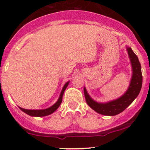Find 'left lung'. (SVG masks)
Returning <instances> with one entry per match:
<instances>
[{"instance_id": "left-lung-1", "label": "left lung", "mask_w": 150, "mask_h": 150, "mask_svg": "<svg viewBox=\"0 0 150 150\" xmlns=\"http://www.w3.org/2000/svg\"><path fill=\"white\" fill-rule=\"evenodd\" d=\"M126 49L130 60L132 74L129 87L122 96L106 103H98L90 97L85 87H84V94L86 103L92 109L100 115L114 116L121 113L136 99L142 88V70L138 57L131 47L126 46Z\"/></svg>"}]
</instances>
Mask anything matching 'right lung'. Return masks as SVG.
Wrapping results in <instances>:
<instances>
[{
	"mask_svg": "<svg viewBox=\"0 0 150 150\" xmlns=\"http://www.w3.org/2000/svg\"><path fill=\"white\" fill-rule=\"evenodd\" d=\"M69 83H70V81H67V83L64 85V86L62 87V89L60 94V96H59L58 100H57L56 103H55L54 105H52V106L49 107L48 108H46V109H41V110H28V109H24V108H21V107H19V108L22 110L23 112L26 113V114L30 115V116L31 117H45V116H47V115H51L52 113H53L54 112H55V110L59 108V107H60V105L61 104L62 100V95H63L65 89L67 88V86H68Z\"/></svg>",
	"mask_w": 150,
	"mask_h": 150,
	"instance_id": "obj_1",
	"label": "right lung"
}]
</instances>
